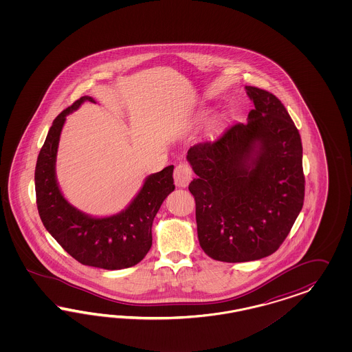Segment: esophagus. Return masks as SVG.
I'll return each instance as SVG.
<instances>
[{"mask_svg":"<svg viewBox=\"0 0 352 352\" xmlns=\"http://www.w3.org/2000/svg\"><path fill=\"white\" fill-rule=\"evenodd\" d=\"M174 181L178 187H187L192 181L191 166L187 162H181L175 166Z\"/></svg>","mask_w":352,"mask_h":352,"instance_id":"obj_1","label":"esophagus"}]
</instances>
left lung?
<instances>
[{
  "mask_svg": "<svg viewBox=\"0 0 352 352\" xmlns=\"http://www.w3.org/2000/svg\"><path fill=\"white\" fill-rule=\"evenodd\" d=\"M245 90L254 103L248 122L187 152L197 175L188 190L196 201L200 246L228 263L275 253L305 200L302 142L287 108L266 90Z\"/></svg>",
  "mask_w": 352,
  "mask_h": 352,
  "instance_id": "1",
  "label": "left lung"
}]
</instances>
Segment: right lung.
Returning <instances> with one entry per match:
<instances>
[{"mask_svg": "<svg viewBox=\"0 0 352 352\" xmlns=\"http://www.w3.org/2000/svg\"><path fill=\"white\" fill-rule=\"evenodd\" d=\"M84 102L96 103L91 96H81L65 108L54 120L40 151L34 170L38 214L49 234L80 263L104 270L135 266L152 246V223L161 204L175 188L174 166L148 175L133 201L120 213L96 218L76 209L59 190L55 161L65 118Z\"/></svg>", "mask_w": 352, "mask_h": 352, "instance_id": "obj_1", "label": "right lung"}]
</instances>
